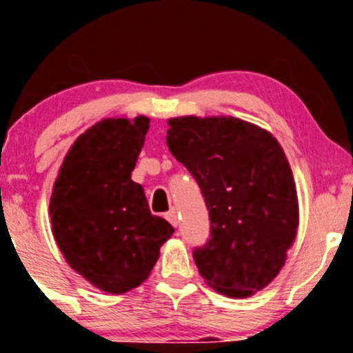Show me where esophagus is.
<instances>
[{
    "label": "esophagus",
    "mask_w": 353,
    "mask_h": 353,
    "mask_svg": "<svg viewBox=\"0 0 353 353\" xmlns=\"http://www.w3.org/2000/svg\"><path fill=\"white\" fill-rule=\"evenodd\" d=\"M165 219H168V221L171 222V224L174 225V228H177V225H179V219H177V212H176V209L169 210V212L165 214Z\"/></svg>",
    "instance_id": "esophagus-1"
}]
</instances>
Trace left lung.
Masks as SVG:
<instances>
[{
	"mask_svg": "<svg viewBox=\"0 0 353 353\" xmlns=\"http://www.w3.org/2000/svg\"><path fill=\"white\" fill-rule=\"evenodd\" d=\"M169 151L199 184L209 241L194 249L205 282L228 297H249L274 281L299 228L295 182L277 139L237 117L168 121Z\"/></svg>",
	"mask_w": 353,
	"mask_h": 353,
	"instance_id": "8db88e82",
	"label": "left lung"
}]
</instances>
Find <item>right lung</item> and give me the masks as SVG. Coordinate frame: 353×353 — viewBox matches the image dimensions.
I'll use <instances>...</instances> for the list:
<instances>
[{
	"mask_svg": "<svg viewBox=\"0 0 353 353\" xmlns=\"http://www.w3.org/2000/svg\"><path fill=\"white\" fill-rule=\"evenodd\" d=\"M148 129L144 116L94 124L71 145L52 188L56 244L76 272L108 294L143 283L174 232L131 179Z\"/></svg>",
	"mask_w": 353,
	"mask_h": 353,
	"instance_id": "right-lung-1",
	"label": "right lung"
}]
</instances>
